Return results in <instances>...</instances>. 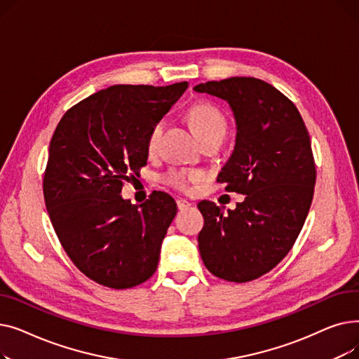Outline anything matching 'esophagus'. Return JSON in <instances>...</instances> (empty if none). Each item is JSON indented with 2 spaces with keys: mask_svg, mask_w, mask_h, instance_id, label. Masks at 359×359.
<instances>
[{
  "mask_svg": "<svg viewBox=\"0 0 359 359\" xmlns=\"http://www.w3.org/2000/svg\"><path fill=\"white\" fill-rule=\"evenodd\" d=\"M192 203L189 202V201H186V199H179L177 201V206H179V210L180 211H183V210H186V208H189Z\"/></svg>",
  "mask_w": 359,
  "mask_h": 359,
  "instance_id": "esophagus-1",
  "label": "esophagus"
}]
</instances>
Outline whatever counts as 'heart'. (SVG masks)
<instances>
[{"mask_svg": "<svg viewBox=\"0 0 359 359\" xmlns=\"http://www.w3.org/2000/svg\"><path fill=\"white\" fill-rule=\"evenodd\" d=\"M189 121L192 123V128L195 129L196 135L199 140H205L215 135H225L227 130V122L221 113V110L211 104V103H198L189 110ZM164 130V121H157L153 128L149 129V134L147 138V149L149 154H154L158 149L160 140ZM203 177L202 172L199 170H191V168H175L170 170L165 175V180L168 184L179 191H191L192 186L198 183Z\"/></svg>", "mask_w": 359, "mask_h": 359, "instance_id": "obj_1", "label": "heart"}]
</instances>
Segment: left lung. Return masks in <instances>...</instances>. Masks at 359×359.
<instances>
[{"label": "left lung", "instance_id": "1", "mask_svg": "<svg viewBox=\"0 0 359 359\" xmlns=\"http://www.w3.org/2000/svg\"><path fill=\"white\" fill-rule=\"evenodd\" d=\"M194 90L233 110L236 144L217 180L244 195L227 212L210 201L198 203L205 221L199 253L212 275L249 282L288 255L307 218L316 184L309 130L295 104L259 79L231 77Z\"/></svg>", "mask_w": 359, "mask_h": 359}]
</instances>
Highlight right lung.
Segmentation results:
<instances>
[{
    "instance_id": "obj_1",
    "label": "right lung",
    "mask_w": 359,
    "mask_h": 359,
    "mask_svg": "<svg viewBox=\"0 0 359 359\" xmlns=\"http://www.w3.org/2000/svg\"><path fill=\"white\" fill-rule=\"evenodd\" d=\"M187 83L119 84L91 94L56 126L43 176L46 210L64 250L86 276L125 290L157 269L175 199L154 191L141 205L121 192L147 164L149 129Z\"/></svg>"
}]
</instances>
